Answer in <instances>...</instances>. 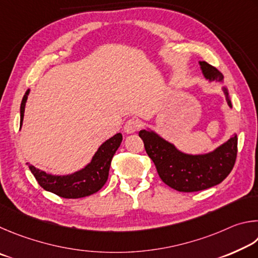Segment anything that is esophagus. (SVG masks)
I'll return each mask as SVG.
<instances>
[{"label":"esophagus","instance_id":"34e87169","mask_svg":"<svg viewBox=\"0 0 258 258\" xmlns=\"http://www.w3.org/2000/svg\"><path fill=\"white\" fill-rule=\"evenodd\" d=\"M139 126H141V123H139L138 120L130 119L124 123L123 130H124V133H126V134H134L139 129Z\"/></svg>","mask_w":258,"mask_h":258}]
</instances>
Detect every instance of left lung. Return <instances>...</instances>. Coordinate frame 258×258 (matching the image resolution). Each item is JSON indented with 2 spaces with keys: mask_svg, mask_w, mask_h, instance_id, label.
Listing matches in <instances>:
<instances>
[{
  "mask_svg": "<svg viewBox=\"0 0 258 258\" xmlns=\"http://www.w3.org/2000/svg\"><path fill=\"white\" fill-rule=\"evenodd\" d=\"M200 64L205 78L223 79V75L215 67L205 61H201ZM224 94L227 95L229 106H231L225 88ZM139 137L143 139L147 155L154 162L162 181L178 191H200L219 184L228 177L236 163L238 153L236 135L214 152L205 155L183 154L153 132L141 130Z\"/></svg>",
  "mask_w": 258,
  "mask_h": 258,
  "instance_id": "8db88e82",
  "label": "left lung"
}]
</instances>
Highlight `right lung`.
<instances>
[{"label":"right lung","mask_w":258,"mask_h":258,"mask_svg":"<svg viewBox=\"0 0 258 258\" xmlns=\"http://www.w3.org/2000/svg\"><path fill=\"white\" fill-rule=\"evenodd\" d=\"M29 90L22 98L20 123L24 120L25 106ZM122 142V135L116 134L101 145L90 163L85 169L69 175H51L27 163L39 186L63 198H83L97 192L107 181L111 161Z\"/></svg>","instance_id":"obj_1"}]
</instances>
